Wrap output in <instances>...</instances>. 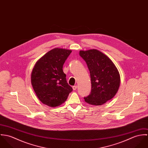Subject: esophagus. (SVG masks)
Wrapping results in <instances>:
<instances>
[{
  "instance_id": "1",
  "label": "esophagus",
  "mask_w": 148,
  "mask_h": 148,
  "mask_svg": "<svg viewBox=\"0 0 148 148\" xmlns=\"http://www.w3.org/2000/svg\"><path fill=\"white\" fill-rule=\"evenodd\" d=\"M72 88H73V89L74 90H76V89H77V86L76 85H75V86H73Z\"/></svg>"
}]
</instances>
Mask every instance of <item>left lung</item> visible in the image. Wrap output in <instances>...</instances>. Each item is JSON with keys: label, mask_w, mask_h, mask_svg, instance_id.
<instances>
[{"label": "left lung", "mask_w": 148, "mask_h": 148, "mask_svg": "<svg viewBox=\"0 0 148 148\" xmlns=\"http://www.w3.org/2000/svg\"><path fill=\"white\" fill-rule=\"evenodd\" d=\"M80 56L87 64L90 72L91 92L84 97L89 104L101 106L112 99L120 85V76L112 61L99 50L80 51Z\"/></svg>", "instance_id": "1"}]
</instances>
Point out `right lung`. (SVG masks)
<instances>
[{"label":"right lung","instance_id":"1","mask_svg":"<svg viewBox=\"0 0 148 148\" xmlns=\"http://www.w3.org/2000/svg\"><path fill=\"white\" fill-rule=\"evenodd\" d=\"M71 52V50L56 48L35 64L31 73V84L42 104L50 107L60 106L72 91L63 71V64Z\"/></svg>","mask_w":148,"mask_h":148}]
</instances>
